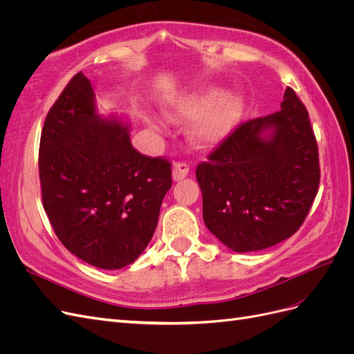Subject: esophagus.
<instances>
[{"label": "esophagus", "mask_w": 354, "mask_h": 354, "mask_svg": "<svg viewBox=\"0 0 354 354\" xmlns=\"http://www.w3.org/2000/svg\"><path fill=\"white\" fill-rule=\"evenodd\" d=\"M189 174V165L185 162H178L173 167V180L174 181H180L186 178Z\"/></svg>", "instance_id": "1"}]
</instances>
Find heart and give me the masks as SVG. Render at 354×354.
Wrapping results in <instances>:
<instances>
[{"mask_svg":"<svg viewBox=\"0 0 354 354\" xmlns=\"http://www.w3.org/2000/svg\"><path fill=\"white\" fill-rule=\"evenodd\" d=\"M245 111L243 97L238 93L221 95V90L207 88L169 102L164 115L173 122L196 120L189 130L192 143L201 149L218 145L238 125Z\"/></svg>","mask_w":354,"mask_h":354,"instance_id":"obj_1","label":"heart"}]
</instances>
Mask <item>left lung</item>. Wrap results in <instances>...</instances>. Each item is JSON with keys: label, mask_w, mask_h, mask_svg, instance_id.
Returning <instances> with one entry per match:
<instances>
[{"label": "left lung", "mask_w": 354, "mask_h": 354, "mask_svg": "<svg viewBox=\"0 0 354 354\" xmlns=\"http://www.w3.org/2000/svg\"><path fill=\"white\" fill-rule=\"evenodd\" d=\"M319 178L307 109L288 87L281 111L241 124L198 165L203 223L234 252L270 248L301 226Z\"/></svg>", "instance_id": "obj_1"}]
</instances>
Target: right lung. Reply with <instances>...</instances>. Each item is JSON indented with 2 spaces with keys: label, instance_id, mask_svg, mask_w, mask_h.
Returning a JSON list of instances; mask_svg holds the SVG:
<instances>
[{
  "label": "right lung",
  "instance_id": "1",
  "mask_svg": "<svg viewBox=\"0 0 354 354\" xmlns=\"http://www.w3.org/2000/svg\"><path fill=\"white\" fill-rule=\"evenodd\" d=\"M131 124L100 116L90 80L78 72L50 109L39 143L44 209L57 238L104 270L134 263L151 242L169 190L167 159L138 153Z\"/></svg>",
  "mask_w": 354,
  "mask_h": 354
}]
</instances>
